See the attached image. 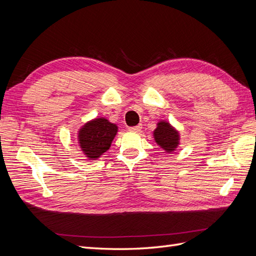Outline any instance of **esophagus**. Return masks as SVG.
Instances as JSON below:
<instances>
[{
	"mask_svg": "<svg viewBox=\"0 0 256 256\" xmlns=\"http://www.w3.org/2000/svg\"><path fill=\"white\" fill-rule=\"evenodd\" d=\"M142 126L141 125H138V126H134V127H129L128 130L131 131V132H138V131L141 130Z\"/></svg>",
	"mask_w": 256,
	"mask_h": 256,
	"instance_id": "1",
	"label": "esophagus"
}]
</instances>
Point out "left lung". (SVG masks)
<instances>
[{
    "mask_svg": "<svg viewBox=\"0 0 256 256\" xmlns=\"http://www.w3.org/2000/svg\"><path fill=\"white\" fill-rule=\"evenodd\" d=\"M152 134L154 142L166 152H173L180 145V132L166 120H159Z\"/></svg>",
    "mask_w": 256,
    "mask_h": 256,
    "instance_id": "1",
    "label": "left lung"
}]
</instances>
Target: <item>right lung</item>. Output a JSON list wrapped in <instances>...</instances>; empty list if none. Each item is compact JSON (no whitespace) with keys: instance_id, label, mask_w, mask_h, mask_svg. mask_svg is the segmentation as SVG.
<instances>
[{"instance_id":"right-lung-1","label":"right lung","mask_w":256,"mask_h":256,"mask_svg":"<svg viewBox=\"0 0 256 256\" xmlns=\"http://www.w3.org/2000/svg\"><path fill=\"white\" fill-rule=\"evenodd\" d=\"M118 127L106 118H96L78 131V144L88 160H97L110 148Z\"/></svg>"}]
</instances>
